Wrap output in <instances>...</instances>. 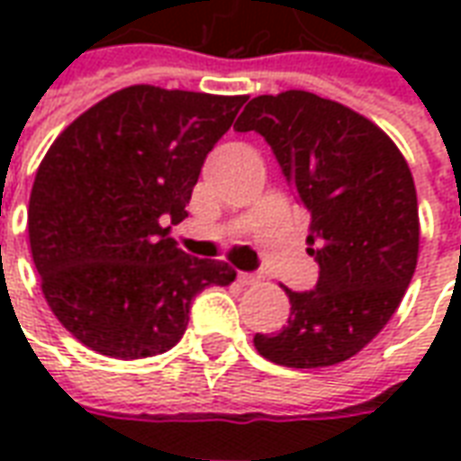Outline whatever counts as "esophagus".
Listing matches in <instances>:
<instances>
[{
	"mask_svg": "<svg viewBox=\"0 0 461 461\" xmlns=\"http://www.w3.org/2000/svg\"><path fill=\"white\" fill-rule=\"evenodd\" d=\"M264 279L261 274H240V281L244 284V286H251V284H259V281Z\"/></svg>",
	"mask_w": 461,
	"mask_h": 461,
	"instance_id": "esophagus-1",
	"label": "esophagus"
}]
</instances>
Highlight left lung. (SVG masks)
<instances>
[{"mask_svg": "<svg viewBox=\"0 0 461 461\" xmlns=\"http://www.w3.org/2000/svg\"><path fill=\"white\" fill-rule=\"evenodd\" d=\"M234 131L259 132L309 210L311 291L286 289L289 323L257 333L261 356L286 367L343 363L375 339L405 296L420 251L412 172L366 115L309 91L251 98Z\"/></svg>", "mask_w": 461, "mask_h": 461, "instance_id": "8db88e82", "label": "left lung"}]
</instances>
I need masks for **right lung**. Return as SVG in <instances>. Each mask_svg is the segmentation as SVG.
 <instances>
[{"mask_svg":"<svg viewBox=\"0 0 461 461\" xmlns=\"http://www.w3.org/2000/svg\"><path fill=\"white\" fill-rule=\"evenodd\" d=\"M247 95L128 86L66 128L36 170L29 244L54 316L95 353L170 350L192 299L230 286L227 261L197 259L170 237L187 217L207 152Z\"/></svg>","mask_w":461,"mask_h":461,"instance_id":"1","label":"right lung"}]
</instances>
